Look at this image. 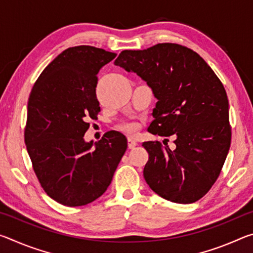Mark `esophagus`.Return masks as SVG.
I'll use <instances>...</instances> for the list:
<instances>
[{
	"instance_id": "34e87169",
	"label": "esophagus",
	"mask_w": 253,
	"mask_h": 253,
	"mask_svg": "<svg viewBox=\"0 0 253 253\" xmlns=\"http://www.w3.org/2000/svg\"><path fill=\"white\" fill-rule=\"evenodd\" d=\"M135 146H137V142L132 138V137H128V148L132 149Z\"/></svg>"
}]
</instances>
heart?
<instances>
[{"label":"heart","mask_w":253,"mask_h":253,"mask_svg":"<svg viewBox=\"0 0 253 253\" xmlns=\"http://www.w3.org/2000/svg\"><path fill=\"white\" fill-rule=\"evenodd\" d=\"M136 125L135 124H127V125L124 126V129L129 131V132H134L136 130Z\"/></svg>","instance_id":"heart-1"}]
</instances>
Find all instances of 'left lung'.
Segmentation results:
<instances>
[{
    "label": "left lung",
    "mask_w": 253,
    "mask_h": 253,
    "mask_svg": "<svg viewBox=\"0 0 253 253\" xmlns=\"http://www.w3.org/2000/svg\"><path fill=\"white\" fill-rule=\"evenodd\" d=\"M115 65L134 71L157 98L148 131L175 136V149L144 142V178L163 199L193 203L219 177L231 144L229 100L221 80L195 51L176 43L124 50Z\"/></svg>",
    "instance_id": "obj_1"
}]
</instances>
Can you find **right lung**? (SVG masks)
Returning a JSON list of instances; mask_svg holds the SVG:
<instances>
[{
    "instance_id": "add662e5",
    "label": "right lung",
    "mask_w": 253,
    "mask_h": 253,
    "mask_svg": "<svg viewBox=\"0 0 253 253\" xmlns=\"http://www.w3.org/2000/svg\"><path fill=\"white\" fill-rule=\"evenodd\" d=\"M116 53L91 45L68 48L50 62L28 101L24 142L32 168L51 199L75 208L105 193L127 149L122 132L85 143L89 119L100 111L98 72Z\"/></svg>"
}]
</instances>
